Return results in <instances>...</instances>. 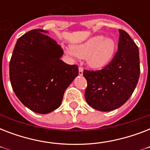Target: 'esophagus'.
<instances>
[{
	"instance_id": "34e87169",
	"label": "esophagus",
	"mask_w": 150,
	"mask_h": 150,
	"mask_svg": "<svg viewBox=\"0 0 150 150\" xmlns=\"http://www.w3.org/2000/svg\"><path fill=\"white\" fill-rule=\"evenodd\" d=\"M79 75H83V68L82 67H79Z\"/></svg>"
}]
</instances>
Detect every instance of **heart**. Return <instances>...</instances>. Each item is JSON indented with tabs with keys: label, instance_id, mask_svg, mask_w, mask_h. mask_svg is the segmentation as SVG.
<instances>
[{
	"label": "heart",
	"instance_id": "1",
	"mask_svg": "<svg viewBox=\"0 0 150 150\" xmlns=\"http://www.w3.org/2000/svg\"><path fill=\"white\" fill-rule=\"evenodd\" d=\"M114 50L115 43L112 39L96 36L85 43L72 46V50H68V53L75 57L87 58L92 68H101L111 60Z\"/></svg>",
	"mask_w": 150,
	"mask_h": 150
}]
</instances>
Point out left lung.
Listing matches in <instances>:
<instances>
[{"label":"left lung","instance_id":"obj_1","mask_svg":"<svg viewBox=\"0 0 150 150\" xmlns=\"http://www.w3.org/2000/svg\"><path fill=\"white\" fill-rule=\"evenodd\" d=\"M117 51L104 68L84 70L87 81L85 98L88 104L100 111H110L121 107L130 98L140 75L139 52L125 31L119 29Z\"/></svg>","mask_w":150,"mask_h":150}]
</instances>
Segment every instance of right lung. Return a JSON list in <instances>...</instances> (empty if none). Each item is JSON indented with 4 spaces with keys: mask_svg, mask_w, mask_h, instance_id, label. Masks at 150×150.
<instances>
[{
    "mask_svg": "<svg viewBox=\"0 0 150 150\" xmlns=\"http://www.w3.org/2000/svg\"><path fill=\"white\" fill-rule=\"evenodd\" d=\"M36 29L17 40L9 64L12 89L18 100L38 114L58 108L66 89L79 75L77 65L61 61L62 48Z\"/></svg>",
    "mask_w": 150,
    "mask_h": 150,
    "instance_id": "add662e5",
    "label": "right lung"
}]
</instances>
